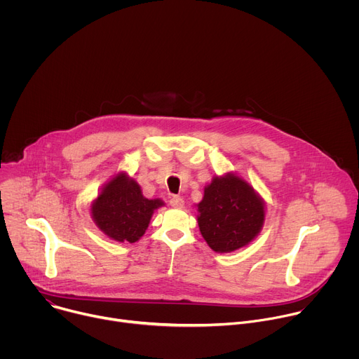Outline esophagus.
Returning <instances> with one entry per match:
<instances>
[{
	"label": "esophagus",
	"instance_id": "34e87169",
	"mask_svg": "<svg viewBox=\"0 0 359 359\" xmlns=\"http://www.w3.org/2000/svg\"><path fill=\"white\" fill-rule=\"evenodd\" d=\"M170 206H173L176 209H182L184 206V200L179 196H173V197H170Z\"/></svg>",
	"mask_w": 359,
	"mask_h": 359
}]
</instances>
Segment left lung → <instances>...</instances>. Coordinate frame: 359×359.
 Masks as SVG:
<instances>
[{
    "label": "left lung",
    "instance_id": "1",
    "mask_svg": "<svg viewBox=\"0 0 359 359\" xmlns=\"http://www.w3.org/2000/svg\"><path fill=\"white\" fill-rule=\"evenodd\" d=\"M200 233L219 252H230L248 244L264 222L263 201L234 175L215 177L197 204Z\"/></svg>",
    "mask_w": 359,
    "mask_h": 359
}]
</instances>
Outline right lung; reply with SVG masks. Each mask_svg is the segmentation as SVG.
<instances>
[{"mask_svg": "<svg viewBox=\"0 0 359 359\" xmlns=\"http://www.w3.org/2000/svg\"><path fill=\"white\" fill-rule=\"evenodd\" d=\"M163 201L144 198L139 184L125 173L112 179L92 204L97 227L116 241H137L146 231L153 210Z\"/></svg>", "mask_w": 359, "mask_h": 359, "instance_id": "right-lung-1", "label": "right lung"}]
</instances>
